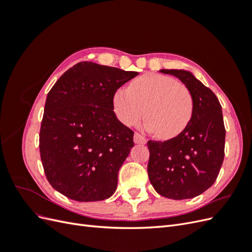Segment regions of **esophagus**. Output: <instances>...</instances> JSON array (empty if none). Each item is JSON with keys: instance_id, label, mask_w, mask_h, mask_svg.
I'll list each match as a JSON object with an SVG mask.
<instances>
[{"instance_id": "obj_1", "label": "esophagus", "mask_w": 252, "mask_h": 252, "mask_svg": "<svg viewBox=\"0 0 252 252\" xmlns=\"http://www.w3.org/2000/svg\"><path fill=\"white\" fill-rule=\"evenodd\" d=\"M133 141H134L135 144H142V145L147 143L146 138H145V136H143L142 134L138 133V132L134 133V135H133Z\"/></svg>"}]
</instances>
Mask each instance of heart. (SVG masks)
I'll list each match as a JSON object with an SVG mask.
<instances>
[{"label": "heart", "instance_id": "obj_1", "mask_svg": "<svg viewBox=\"0 0 252 252\" xmlns=\"http://www.w3.org/2000/svg\"><path fill=\"white\" fill-rule=\"evenodd\" d=\"M117 119L127 127L139 124L159 139H172L189 124L193 101L186 86L163 74L147 73L135 79L128 89H119L112 98Z\"/></svg>", "mask_w": 252, "mask_h": 252}]
</instances>
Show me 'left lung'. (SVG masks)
Masks as SVG:
<instances>
[{"instance_id": "8db88e82", "label": "left lung", "mask_w": 252, "mask_h": 252, "mask_svg": "<svg viewBox=\"0 0 252 252\" xmlns=\"http://www.w3.org/2000/svg\"><path fill=\"white\" fill-rule=\"evenodd\" d=\"M181 80L193 101L189 124L168 141H148V177L156 191L172 200L200 195L216 182L224 161L222 106L217 95L184 69H161Z\"/></svg>"}]
</instances>
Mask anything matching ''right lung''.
<instances>
[{"label":"right lung","mask_w":252,"mask_h":252,"mask_svg":"<svg viewBox=\"0 0 252 252\" xmlns=\"http://www.w3.org/2000/svg\"><path fill=\"white\" fill-rule=\"evenodd\" d=\"M139 73L80 62L47 94L40 130L45 174L57 191L78 202L103 201L133 147V131L117 119L116 91Z\"/></svg>","instance_id":"obj_1"}]
</instances>
